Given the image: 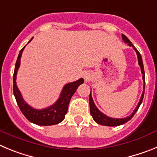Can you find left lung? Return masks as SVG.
<instances>
[{
	"label": "left lung",
	"instance_id": "8db88e82",
	"mask_svg": "<svg viewBox=\"0 0 157 157\" xmlns=\"http://www.w3.org/2000/svg\"><path fill=\"white\" fill-rule=\"evenodd\" d=\"M122 38H123V41L125 43H127L128 45L130 46H132L133 48L135 50L136 53H137V56H138V64H139L140 67H141V73H142V78H143L144 81V90L141 94V99H140L139 102H138V105L135 108V109L134 110L133 113L130 115V116H127L126 118H123V119H114V118H111L107 116L106 115H105L104 113L101 112L99 109L96 107L95 104H94V101H93L92 96H91V92L90 94V114L92 116L93 119H94V121L96 123H98V124H101V125L104 126H109V127H116V126H120L123 124V123H127L129 120H131V118L134 116V114L136 113V112L138 111V109H139L140 105H141V102H142V100L144 98V94H145V71H144V66H143V62H142V59H141V54L138 52V49L135 48V47L133 45V44L130 42V40L126 37L124 34H122Z\"/></svg>",
	"mask_w": 157,
	"mask_h": 157
}]
</instances>
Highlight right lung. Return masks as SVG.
Wrapping results in <instances>:
<instances>
[{
	"mask_svg": "<svg viewBox=\"0 0 157 157\" xmlns=\"http://www.w3.org/2000/svg\"><path fill=\"white\" fill-rule=\"evenodd\" d=\"M32 39H33V37L29 41V42H30ZM25 46L19 52L17 60H16V67H15V71H14L13 94L16 98V102L21 110L22 113L31 123L40 126H51L57 124L64 120L65 115L67 112L71 98H72V96L75 94L78 86L82 84L84 80L83 78H80L75 82L66 84L62 90L59 99L53 105L48 107L46 109H35L32 108L31 106L27 105L26 101L23 100L16 82V75H17L18 69L20 65V58H21Z\"/></svg>",
	"mask_w": 157,
	"mask_h": 157,
	"instance_id": "obj_1",
	"label": "right lung"
}]
</instances>
